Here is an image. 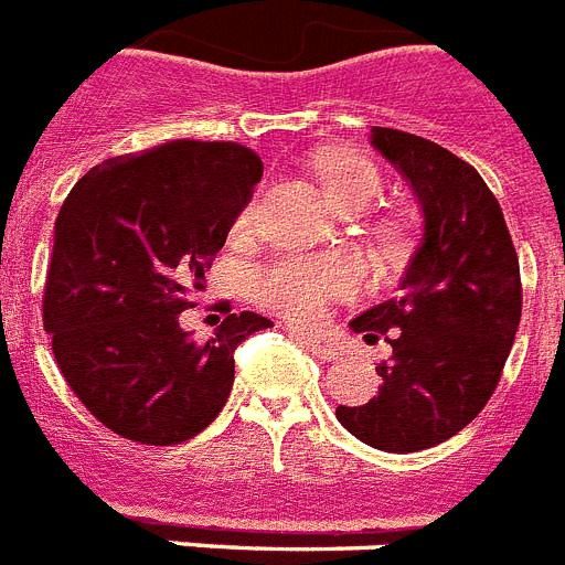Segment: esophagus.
<instances>
[{
	"label": "esophagus",
	"instance_id": "1",
	"mask_svg": "<svg viewBox=\"0 0 565 565\" xmlns=\"http://www.w3.org/2000/svg\"><path fill=\"white\" fill-rule=\"evenodd\" d=\"M298 341H301V344L316 355V359H324V362L339 359V350H335V344H330V341L316 339V335H307V333H298Z\"/></svg>",
	"mask_w": 565,
	"mask_h": 565
}]
</instances>
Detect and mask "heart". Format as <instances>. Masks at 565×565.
<instances>
[{"label": "heart", "instance_id": "b5f03b06", "mask_svg": "<svg viewBox=\"0 0 565 565\" xmlns=\"http://www.w3.org/2000/svg\"><path fill=\"white\" fill-rule=\"evenodd\" d=\"M321 180L327 194L344 210H367L385 192V178L379 166L364 154H335L321 163ZM255 201L241 210L235 230H253ZM355 273L348 260L333 258H281L264 264L253 273L249 292L260 307L281 312L284 319L310 321L321 319L333 301L353 290Z\"/></svg>", "mask_w": 565, "mask_h": 565}]
</instances>
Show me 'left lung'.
<instances>
[{"mask_svg": "<svg viewBox=\"0 0 565 565\" xmlns=\"http://www.w3.org/2000/svg\"><path fill=\"white\" fill-rule=\"evenodd\" d=\"M371 140L411 180L425 232L399 296L350 321L393 348L376 367L379 396L339 405L335 416L364 445L411 454L451 439L488 405L514 344L523 284L500 201L471 163L407 131L373 126Z\"/></svg>", "mask_w": 565, "mask_h": 565, "instance_id": "left-lung-1", "label": "left lung"}]
</instances>
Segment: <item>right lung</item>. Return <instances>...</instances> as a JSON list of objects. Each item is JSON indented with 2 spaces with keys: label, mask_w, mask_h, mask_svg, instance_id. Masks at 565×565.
I'll list each match as a JSON object with an SVG mask.
<instances>
[{
  "label": "right lung",
  "mask_w": 565,
  "mask_h": 565,
  "mask_svg": "<svg viewBox=\"0 0 565 565\" xmlns=\"http://www.w3.org/2000/svg\"><path fill=\"white\" fill-rule=\"evenodd\" d=\"M260 174L241 143L169 140L94 166L65 198L42 324L74 396L122 439L201 434L230 399L235 348L273 327L232 307L210 341L180 327Z\"/></svg>",
  "instance_id": "obj_1"
}]
</instances>
